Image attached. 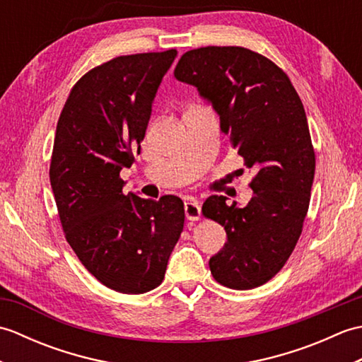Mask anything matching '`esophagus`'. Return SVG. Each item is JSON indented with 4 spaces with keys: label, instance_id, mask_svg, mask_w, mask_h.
I'll return each mask as SVG.
<instances>
[{
    "label": "esophagus",
    "instance_id": "esophagus-1",
    "mask_svg": "<svg viewBox=\"0 0 362 362\" xmlns=\"http://www.w3.org/2000/svg\"><path fill=\"white\" fill-rule=\"evenodd\" d=\"M201 205H199L197 201H188L185 202V216L189 221H199L201 219Z\"/></svg>",
    "mask_w": 362,
    "mask_h": 362
}]
</instances>
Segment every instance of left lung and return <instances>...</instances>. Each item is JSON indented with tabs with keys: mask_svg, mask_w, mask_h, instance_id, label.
Returning <instances> with one entry per match:
<instances>
[{
	"mask_svg": "<svg viewBox=\"0 0 362 362\" xmlns=\"http://www.w3.org/2000/svg\"><path fill=\"white\" fill-rule=\"evenodd\" d=\"M174 76L211 104L221 130L255 171L245 206L227 205L226 196L204 202L205 216L227 233L210 271L227 288L261 286L288 261L310 206L316 157L303 104L279 66L241 46L191 49Z\"/></svg>",
	"mask_w": 362,
	"mask_h": 362,
	"instance_id": "1",
	"label": "left lung"
}]
</instances>
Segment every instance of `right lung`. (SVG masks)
Wrapping results in <instances>:
<instances>
[{
  "label": "right lung",
  "mask_w": 362,
  "mask_h": 362,
  "mask_svg": "<svg viewBox=\"0 0 362 362\" xmlns=\"http://www.w3.org/2000/svg\"><path fill=\"white\" fill-rule=\"evenodd\" d=\"M175 49L121 56L83 74L57 122L51 188L65 238L104 286L143 294L163 281L183 230L175 196L124 194L122 168L140 153L163 76Z\"/></svg>",
  "instance_id": "1"
}]
</instances>
